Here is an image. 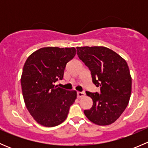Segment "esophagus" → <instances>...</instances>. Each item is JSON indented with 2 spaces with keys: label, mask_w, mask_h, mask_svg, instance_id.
<instances>
[{
  "label": "esophagus",
  "mask_w": 148,
  "mask_h": 148,
  "mask_svg": "<svg viewBox=\"0 0 148 148\" xmlns=\"http://www.w3.org/2000/svg\"><path fill=\"white\" fill-rule=\"evenodd\" d=\"M85 95V94L84 93V92H77V97L78 98H81V97H83Z\"/></svg>",
  "instance_id": "obj_1"
}]
</instances>
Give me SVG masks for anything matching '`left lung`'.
I'll return each mask as SVG.
<instances>
[{
	"mask_svg": "<svg viewBox=\"0 0 148 148\" xmlns=\"http://www.w3.org/2000/svg\"><path fill=\"white\" fill-rule=\"evenodd\" d=\"M79 58L91 71L92 82L100 93L86 92L93 101L85 116L98 125L115 122L126 109L132 92V78L126 61L104 46L77 47Z\"/></svg>",
	"mask_w": 148,
	"mask_h": 148,
	"instance_id": "obj_1",
	"label": "left lung"
}]
</instances>
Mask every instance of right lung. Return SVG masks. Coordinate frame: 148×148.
Masks as SVG:
<instances>
[{
    "label": "right lung",
    "instance_id": "add662e5",
    "mask_svg": "<svg viewBox=\"0 0 148 148\" xmlns=\"http://www.w3.org/2000/svg\"><path fill=\"white\" fill-rule=\"evenodd\" d=\"M76 49L44 47L31 53L23 66L21 83L27 110L44 127L60 125L67 117L77 92L58 87L66 64L76 55Z\"/></svg>",
    "mask_w": 148,
    "mask_h": 148
}]
</instances>
